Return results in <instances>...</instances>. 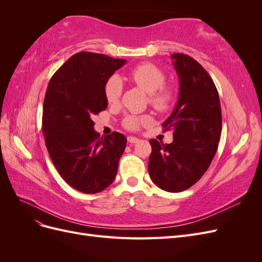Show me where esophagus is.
<instances>
[{
  "label": "esophagus",
  "mask_w": 262,
  "mask_h": 262,
  "mask_svg": "<svg viewBox=\"0 0 262 262\" xmlns=\"http://www.w3.org/2000/svg\"><path fill=\"white\" fill-rule=\"evenodd\" d=\"M128 141L130 142V143L134 144V143H138V142L140 141V139H138L137 137H129V138H128Z\"/></svg>",
  "instance_id": "esophagus-1"
}]
</instances>
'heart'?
Returning <instances> with one entry per match:
<instances>
[{
  "instance_id": "1",
  "label": "heart",
  "mask_w": 262,
  "mask_h": 262,
  "mask_svg": "<svg viewBox=\"0 0 262 262\" xmlns=\"http://www.w3.org/2000/svg\"><path fill=\"white\" fill-rule=\"evenodd\" d=\"M129 80L140 86L148 94V100L156 109H168L172 101L171 90L165 87L166 75L163 71L152 63H143L133 68L128 76ZM122 92L121 80L117 75L109 78L105 85V97L109 104L119 100ZM150 120L148 116H128L123 124L129 130H138L141 124H146Z\"/></svg>"
}]
</instances>
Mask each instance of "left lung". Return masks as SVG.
I'll list each match as a JSON object with an SVG mask.
<instances>
[{"instance_id":"obj_1","label":"left lung","mask_w":262,"mask_h":262,"mask_svg":"<svg viewBox=\"0 0 262 262\" xmlns=\"http://www.w3.org/2000/svg\"><path fill=\"white\" fill-rule=\"evenodd\" d=\"M179 78V95L171 115L163 123L172 130L170 144L149 140L148 173L165 191L180 192L193 186L216 153L222 131L219 93L209 73L189 55L171 54Z\"/></svg>"}]
</instances>
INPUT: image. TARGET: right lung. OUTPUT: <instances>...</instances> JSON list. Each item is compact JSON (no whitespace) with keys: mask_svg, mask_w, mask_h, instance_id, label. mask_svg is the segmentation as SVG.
<instances>
[{"mask_svg":"<svg viewBox=\"0 0 262 262\" xmlns=\"http://www.w3.org/2000/svg\"><path fill=\"white\" fill-rule=\"evenodd\" d=\"M123 59L94 52L72 55L49 82L43 101L46 146L61 177L78 191L97 193L113 184L126 138H100L93 116L108 106L105 85Z\"/></svg>","mask_w":262,"mask_h":262,"instance_id":"add662e5","label":"right lung"}]
</instances>
